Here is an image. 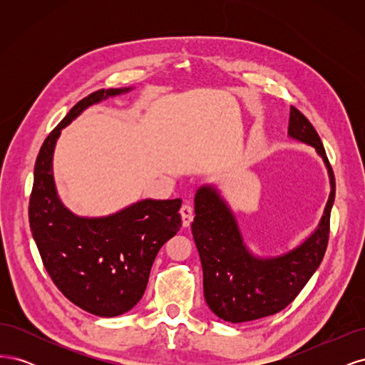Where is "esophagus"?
Returning <instances> with one entry per match:
<instances>
[{"label":"esophagus","mask_w":365,"mask_h":365,"mask_svg":"<svg viewBox=\"0 0 365 365\" xmlns=\"http://www.w3.org/2000/svg\"><path fill=\"white\" fill-rule=\"evenodd\" d=\"M180 213H181V217H182V225L189 227L190 222H192V219H193V205L189 201H185L182 204L181 210H180Z\"/></svg>","instance_id":"34e87169"}]
</instances>
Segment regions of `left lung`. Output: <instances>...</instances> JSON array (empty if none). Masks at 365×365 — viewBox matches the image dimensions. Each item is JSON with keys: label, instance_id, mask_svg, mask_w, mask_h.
Here are the masks:
<instances>
[{"label": "left lung", "instance_id": "left-lung-1", "mask_svg": "<svg viewBox=\"0 0 365 365\" xmlns=\"http://www.w3.org/2000/svg\"><path fill=\"white\" fill-rule=\"evenodd\" d=\"M288 135L315 148L330 178L329 201L318 228L297 248L275 257L254 256L244 244L233 212L215 187L202 185L195 195L192 233L202 264L204 297L208 307L228 323L252 322L283 311L324 257L335 201L334 170L315 128L294 106Z\"/></svg>", "mask_w": 365, "mask_h": 365}]
</instances>
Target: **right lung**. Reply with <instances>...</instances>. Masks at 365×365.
<instances>
[{
	"label": "right lung",
	"instance_id": "add662e5",
	"mask_svg": "<svg viewBox=\"0 0 365 365\" xmlns=\"http://www.w3.org/2000/svg\"><path fill=\"white\" fill-rule=\"evenodd\" d=\"M130 90H98L70 109L41 146L29 202L31 235L53 283L76 306L106 318L141 300L160 248L181 228V200H143L109 216H77L58 196L53 153L61 130L88 106Z\"/></svg>",
	"mask_w": 365,
	"mask_h": 365
}]
</instances>
